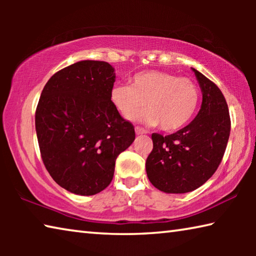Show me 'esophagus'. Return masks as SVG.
<instances>
[{"instance_id":"1","label":"esophagus","mask_w":256,"mask_h":256,"mask_svg":"<svg viewBox=\"0 0 256 256\" xmlns=\"http://www.w3.org/2000/svg\"><path fill=\"white\" fill-rule=\"evenodd\" d=\"M136 133L138 136V134H146V130H144V128L136 126Z\"/></svg>"}]
</instances>
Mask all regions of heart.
Wrapping results in <instances>:
<instances>
[{"mask_svg":"<svg viewBox=\"0 0 256 256\" xmlns=\"http://www.w3.org/2000/svg\"><path fill=\"white\" fill-rule=\"evenodd\" d=\"M110 98L124 118L140 120L152 126L160 124L162 131L172 132L192 120L200 102V90L188 78L150 70L134 74L131 86L115 84ZM144 101L148 107L136 114Z\"/></svg>","mask_w":256,"mask_h":256,"instance_id":"heart-1","label":"heart"}]
</instances>
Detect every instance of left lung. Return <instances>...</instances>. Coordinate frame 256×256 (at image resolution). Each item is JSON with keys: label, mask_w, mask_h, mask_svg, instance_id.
Instances as JSON below:
<instances>
[{"label": "left lung", "mask_w": 256, "mask_h": 256, "mask_svg": "<svg viewBox=\"0 0 256 256\" xmlns=\"http://www.w3.org/2000/svg\"><path fill=\"white\" fill-rule=\"evenodd\" d=\"M202 92V105L192 122L176 133H152L154 149L146 162L148 178L164 193H188L203 185L222 162L230 134L222 92L192 68Z\"/></svg>", "instance_id": "8db88e82"}]
</instances>
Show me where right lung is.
Returning <instances> with one entry per match:
<instances>
[{
	"label": "right lung",
	"mask_w": 256,
	"mask_h": 256,
	"mask_svg": "<svg viewBox=\"0 0 256 256\" xmlns=\"http://www.w3.org/2000/svg\"><path fill=\"white\" fill-rule=\"evenodd\" d=\"M115 72L102 60H80L56 72L38 102L34 123L42 162L56 183L78 196L105 190L118 156L136 138L112 106Z\"/></svg>",
	"instance_id": "add662e5"
}]
</instances>
